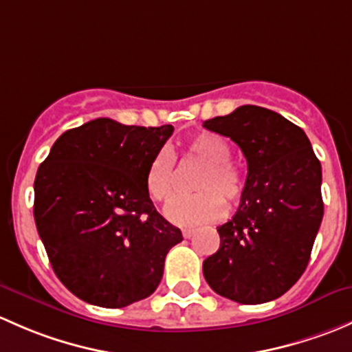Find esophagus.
I'll list each match as a JSON object with an SVG mask.
<instances>
[{"label": "esophagus", "instance_id": "obj_1", "mask_svg": "<svg viewBox=\"0 0 352 352\" xmlns=\"http://www.w3.org/2000/svg\"><path fill=\"white\" fill-rule=\"evenodd\" d=\"M195 235V229H183V237L184 239H190Z\"/></svg>", "mask_w": 352, "mask_h": 352}]
</instances>
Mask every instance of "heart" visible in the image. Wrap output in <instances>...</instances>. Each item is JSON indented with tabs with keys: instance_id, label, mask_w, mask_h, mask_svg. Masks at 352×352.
I'll list each match as a JSON object with an SVG mask.
<instances>
[{
	"instance_id": "obj_1",
	"label": "heart",
	"mask_w": 352,
	"mask_h": 352,
	"mask_svg": "<svg viewBox=\"0 0 352 352\" xmlns=\"http://www.w3.org/2000/svg\"><path fill=\"white\" fill-rule=\"evenodd\" d=\"M191 159L203 164L197 177L200 193L188 198H177L166 208V215L177 226H198L217 222L226 215V198L237 203L245 191V177L241 169L232 164L229 144L215 133H198L186 144ZM146 190L152 200L166 203L175 197V157L173 152L161 149L151 159L146 171Z\"/></svg>"
}]
</instances>
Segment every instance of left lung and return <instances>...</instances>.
<instances>
[{
	"instance_id": "8db88e82",
	"label": "left lung",
	"mask_w": 352,
	"mask_h": 352,
	"mask_svg": "<svg viewBox=\"0 0 352 352\" xmlns=\"http://www.w3.org/2000/svg\"><path fill=\"white\" fill-rule=\"evenodd\" d=\"M203 126L230 137L248 161L241 205L217 227L220 248L203 261V276L213 292L237 303L271 302L309 264L324 217L320 161L300 126L256 104Z\"/></svg>"
}]
</instances>
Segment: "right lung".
Wrapping results in <instances>:
<instances>
[{
	"instance_id": "obj_1",
	"label": "right lung",
	"mask_w": 352,
	"mask_h": 352,
	"mask_svg": "<svg viewBox=\"0 0 352 352\" xmlns=\"http://www.w3.org/2000/svg\"><path fill=\"white\" fill-rule=\"evenodd\" d=\"M173 130L96 118L64 132L38 166L35 226L54 273L78 298L122 309L161 283L183 235L154 208L146 171Z\"/></svg>"
}]
</instances>
